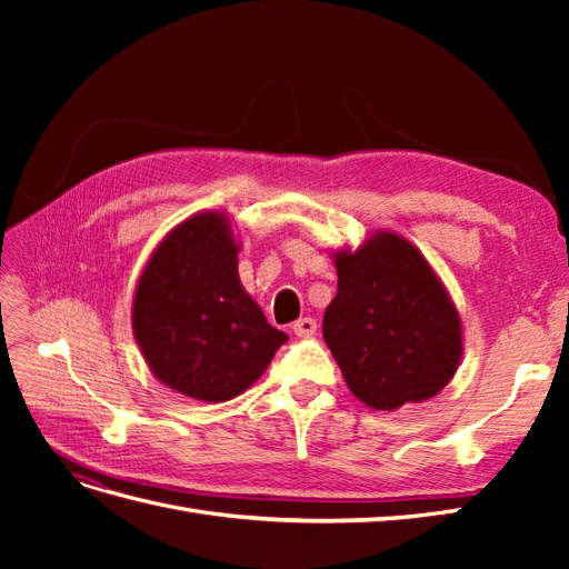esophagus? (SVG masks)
I'll return each mask as SVG.
<instances>
[{
  "label": "esophagus",
  "mask_w": 569,
  "mask_h": 569,
  "mask_svg": "<svg viewBox=\"0 0 569 569\" xmlns=\"http://www.w3.org/2000/svg\"><path fill=\"white\" fill-rule=\"evenodd\" d=\"M291 332L297 337H313L318 332V322L313 318H299L295 325H291Z\"/></svg>",
  "instance_id": "1"
}]
</instances>
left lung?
Returning a JSON list of instances; mask_svg holds the SVG:
<instances>
[{
	"mask_svg": "<svg viewBox=\"0 0 569 569\" xmlns=\"http://www.w3.org/2000/svg\"><path fill=\"white\" fill-rule=\"evenodd\" d=\"M332 258L339 282L322 337L351 393L372 410L432 399L462 358L460 313L432 266L387 230Z\"/></svg>",
	"mask_w": 569,
	"mask_h": 569,
	"instance_id": "8db88e82",
	"label": "left lung"
}]
</instances>
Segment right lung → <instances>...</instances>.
<instances>
[{
    "label": "right lung",
    "instance_id": "add662e5",
    "mask_svg": "<svg viewBox=\"0 0 569 569\" xmlns=\"http://www.w3.org/2000/svg\"><path fill=\"white\" fill-rule=\"evenodd\" d=\"M230 218L201 211L153 249L132 297V332L161 385L218 403L266 372L287 335L239 282Z\"/></svg>",
    "mask_w": 569,
    "mask_h": 569
}]
</instances>
